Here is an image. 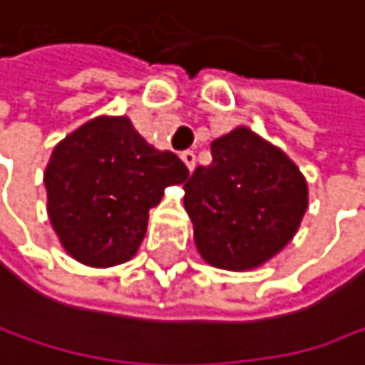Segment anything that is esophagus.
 Returning <instances> with one entry per match:
<instances>
[{
	"label": "esophagus",
	"mask_w": 365,
	"mask_h": 365,
	"mask_svg": "<svg viewBox=\"0 0 365 365\" xmlns=\"http://www.w3.org/2000/svg\"><path fill=\"white\" fill-rule=\"evenodd\" d=\"M181 160H184V164L188 166V170H192L195 164H197V155H195V151H190V149L181 151Z\"/></svg>",
	"instance_id": "1"
}]
</instances>
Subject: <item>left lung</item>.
Listing matches in <instances>:
<instances>
[{
  "instance_id": "obj_1",
  "label": "left lung",
  "mask_w": 365,
  "mask_h": 365,
  "mask_svg": "<svg viewBox=\"0 0 365 365\" xmlns=\"http://www.w3.org/2000/svg\"><path fill=\"white\" fill-rule=\"evenodd\" d=\"M184 190L199 255L229 272L274 259L308 210L297 164L246 125L212 143V164L197 166Z\"/></svg>"
}]
</instances>
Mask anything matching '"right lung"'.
Returning a JSON list of instances; mask_svg holds the SVG:
<instances>
[{"mask_svg": "<svg viewBox=\"0 0 365 365\" xmlns=\"http://www.w3.org/2000/svg\"><path fill=\"white\" fill-rule=\"evenodd\" d=\"M186 177V164L151 147L128 117L102 115L55 145L44 170L48 220L72 259L113 267L136 255L149 210Z\"/></svg>", "mask_w": 365, "mask_h": 365, "instance_id": "right-lung-1", "label": "right lung"}]
</instances>
